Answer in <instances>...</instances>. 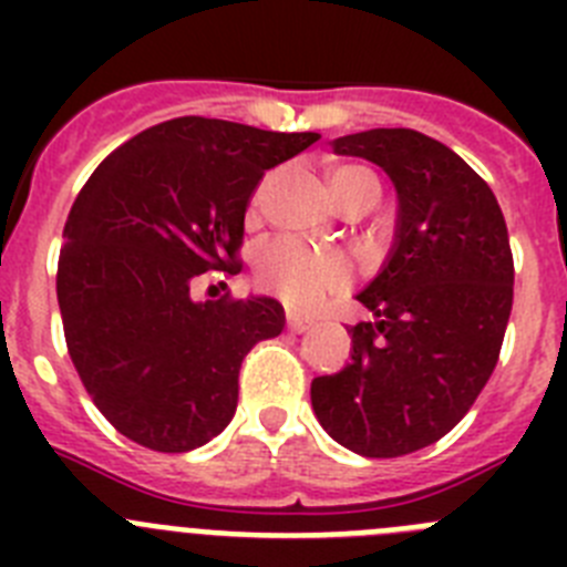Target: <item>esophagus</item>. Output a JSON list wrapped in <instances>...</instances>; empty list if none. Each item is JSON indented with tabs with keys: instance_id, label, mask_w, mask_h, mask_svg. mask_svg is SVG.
Here are the masks:
<instances>
[{
	"instance_id": "34e87169",
	"label": "esophagus",
	"mask_w": 567,
	"mask_h": 567,
	"mask_svg": "<svg viewBox=\"0 0 567 567\" xmlns=\"http://www.w3.org/2000/svg\"><path fill=\"white\" fill-rule=\"evenodd\" d=\"M287 329H289V332H295V334L307 332V329H312V320H309V318H300V315L289 312V315H287Z\"/></svg>"
}]
</instances>
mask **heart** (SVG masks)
I'll return each mask as SVG.
<instances>
[{
	"label": "heart",
	"instance_id": "obj_1",
	"mask_svg": "<svg viewBox=\"0 0 567 567\" xmlns=\"http://www.w3.org/2000/svg\"><path fill=\"white\" fill-rule=\"evenodd\" d=\"M329 184L340 204H354L363 198L378 202L380 182L372 169L360 164H340L329 173ZM264 187L252 195V207H258ZM255 278L264 289L275 292L298 309L318 307L327 295L340 292L352 280V267L340 252L315 249L292 235H278L260 244L255 252Z\"/></svg>",
	"mask_w": 567,
	"mask_h": 567
}]
</instances>
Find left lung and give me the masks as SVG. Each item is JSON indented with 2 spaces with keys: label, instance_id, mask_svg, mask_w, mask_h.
<instances>
[{
  "label": "left lung",
  "instance_id": "left-lung-1",
  "mask_svg": "<svg viewBox=\"0 0 567 567\" xmlns=\"http://www.w3.org/2000/svg\"><path fill=\"white\" fill-rule=\"evenodd\" d=\"M378 164L398 189L394 247L358 295L352 363L312 380L329 437L363 457H403L465 417L499 360L514 255L503 209L454 150L417 130H365L332 142Z\"/></svg>",
  "mask_w": 567,
  "mask_h": 567
}]
</instances>
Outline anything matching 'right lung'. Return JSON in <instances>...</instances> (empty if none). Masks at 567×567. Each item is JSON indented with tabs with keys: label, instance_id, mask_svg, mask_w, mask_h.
I'll list each match as a JSON object with an SVG mask.
<instances>
[{
	"label": "right lung",
	"instance_id": "right-lung-1",
	"mask_svg": "<svg viewBox=\"0 0 567 567\" xmlns=\"http://www.w3.org/2000/svg\"><path fill=\"white\" fill-rule=\"evenodd\" d=\"M182 115L104 158L64 224L56 295L64 340L99 412L133 443L193 452L238 405V372L278 338L272 298L195 303L209 269L240 272L244 213L264 173L318 142Z\"/></svg>",
	"mask_w": 567,
	"mask_h": 567
}]
</instances>
